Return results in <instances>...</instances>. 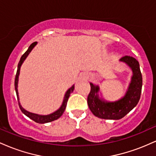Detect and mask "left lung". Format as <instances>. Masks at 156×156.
Masks as SVG:
<instances>
[{"instance_id": "obj_1", "label": "left lung", "mask_w": 156, "mask_h": 156, "mask_svg": "<svg viewBox=\"0 0 156 156\" xmlns=\"http://www.w3.org/2000/svg\"><path fill=\"white\" fill-rule=\"evenodd\" d=\"M120 61L131 68L133 75L131 83L124 98L114 103L104 102L99 99V87L91 83V89L87 98V103L94 116L105 119H119L128 114L139 103L142 87V76L139 62L133 57L125 55Z\"/></svg>"}]
</instances>
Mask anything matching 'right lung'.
<instances>
[{
  "label": "right lung",
  "mask_w": 156,
  "mask_h": 156,
  "mask_svg": "<svg viewBox=\"0 0 156 156\" xmlns=\"http://www.w3.org/2000/svg\"><path fill=\"white\" fill-rule=\"evenodd\" d=\"M36 44H37V42H33V43H32L31 45L29 46L28 49L26 51V53H25L24 54H23L22 56H21L20 60V62L18 63V66H17V73H16L15 80V87L16 94H17V100H19L18 92H17V83H18V77H19V74H20V69L21 64H23V61L26 59V57L28 56V55L29 54V53L31 51V50L33 49L34 47ZM73 90H74V85H73L70 89H68V91L65 94V97H64L63 103H62V106L60 107V108L58 109V110H57L55 112L53 113V114H49V115H46V116L38 115V114H33V113L27 112L26 110H25V109L23 108L22 106H21L20 103V102H18L20 108V110L22 111V112L25 114V115H26L27 117H29L30 119H31L32 120H34L37 123L43 124V123L50 122L54 121V120H55V119H58V118H59L63 114L64 110H65V108H66V106H67L68 98H69V95H70V93H72Z\"/></svg>",
  "instance_id": "add662e5"
}]
</instances>
